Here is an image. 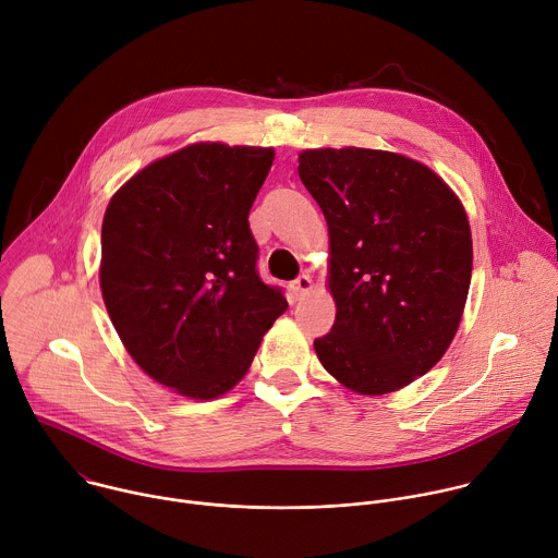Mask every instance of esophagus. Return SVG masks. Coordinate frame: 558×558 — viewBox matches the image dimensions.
<instances>
[{"label": "esophagus", "mask_w": 558, "mask_h": 558, "mask_svg": "<svg viewBox=\"0 0 558 558\" xmlns=\"http://www.w3.org/2000/svg\"><path fill=\"white\" fill-rule=\"evenodd\" d=\"M311 287H313V282H311V278L308 276H298L293 282H291V293H293V298L298 300V298H302V295H306L308 291H311Z\"/></svg>", "instance_id": "obj_1"}]
</instances>
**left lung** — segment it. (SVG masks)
<instances>
[{
  "instance_id": "8db88e82",
  "label": "left lung",
  "mask_w": 558,
  "mask_h": 558,
  "mask_svg": "<svg viewBox=\"0 0 558 558\" xmlns=\"http://www.w3.org/2000/svg\"><path fill=\"white\" fill-rule=\"evenodd\" d=\"M298 174L331 241L338 313L313 342L317 357L360 395L409 386L441 360L461 323L472 274L461 201L426 166L381 149H306Z\"/></svg>"
}]
</instances>
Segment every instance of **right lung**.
<instances>
[{
    "label": "right lung",
    "instance_id": "obj_1",
    "mask_svg": "<svg viewBox=\"0 0 558 558\" xmlns=\"http://www.w3.org/2000/svg\"><path fill=\"white\" fill-rule=\"evenodd\" d=\"M271 147L194 143L149 163L110 201L101 293L132 360L158 384L211 400L243 379L276 317L250 209Z\"/></svg>",
    "mask_w": 558,
    "mask_h": 558
}]
</instances>
